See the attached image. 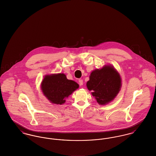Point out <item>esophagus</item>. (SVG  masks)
<instances>
[{
    "label": "esophagus",
    "mask_w": 156,
    "mask_h": 156,
    "mask_svg": "<svg viewBox=\"0 0 156 156\" xmlns=\"http://www.w3.org/2000/svg\"><path fill=\"white\" fill-rule=\"evenodd\" d=\"M79 84H80V86H82L83 84V80H82V79H79Z\"/></svg>",
    "instance_id": "esophagus-1"
}]
</instances>
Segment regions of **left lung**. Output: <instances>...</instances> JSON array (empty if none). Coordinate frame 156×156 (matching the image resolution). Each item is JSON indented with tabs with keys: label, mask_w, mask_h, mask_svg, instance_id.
I'll return each instance as SVG.
<instances>
[{
	"label": "left lung",
	"mask_w": 156,
	"mask_h": 156,
	"mask_svg": "<svg viewBox=\"0 0 156 156\" xmlns=\"http://www.w3.org/2000/svg\"><path fill=\"white\" fill-rule=\"evenodd\" d=\"M86 86L97 102L104 105L113 101L120 91L121 78L113 66L105 65L91 73Z\"/></svg>",
	"instance_id": "1"
}]
</instances>
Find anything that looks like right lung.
I'll return each instance as SVG.
<instances>
[{"mask_svg": "<svg viewBox=\"0 0 156 156\" xmlns=\"http://www.w3.org/2000/svg\"><path fill=\"white\" fill-rule=\"evenodd\" d=\"M79 87L77 83L68 80L63 73L45 76L41 85L44 96L50 102L57 105L64 104L66 99Z\"/></svg>", "mask_w": 156, "mask_h": 156, "instance_id": "add662e5", "label": "right lung"}]
</instances>
